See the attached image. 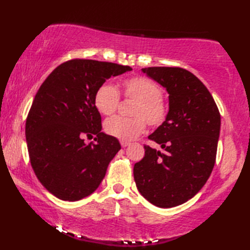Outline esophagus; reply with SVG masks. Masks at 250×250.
I'll return each mask as SVG.
<instances>
[{
	"label": "esophagus",
	"instance_id": "1",
	"mask_svg": "<svg viewBox=\"0 0 250 250\" xmlns=\"http://www.w3.org/2000/svg\"><path fill=\"white\" fill-rule=\"evenodd\" d=\"M129 145H130V142H128V141H123V140L121 141V146L123 147H126L127 146H129Z\"/></svg>",
	"mask_w": 250,
	"mask_h": 250
}]
</instances>
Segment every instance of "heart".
<instances>
[{
	"mask_svg": "<svg viewBox=\"0 0 250 250\" xmlns=\"http://www.w3.org/2000/svg\"><path fill=\"white\" fill-rule=\"evenodd\" d=\"M122 93L126 99L135 100L130 108L132 118L116 116L105 122L104 129L110 136L123 141H131L146 130V122L152 127L161 126L167 119L168 105L162 96L161 86L146 76H134L122 83ZM120 96L114 86L103 84L97 88L94 104L104 115L115 113Z\"/></svg>",
	"mask_w": 250,
	"mask_h": 250,
	"instance_id": "1",
	"label": "heart"
}]
</instances>
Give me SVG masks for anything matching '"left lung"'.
Instances as JSON below:
<instances>
[{"instance_id":"left-lung-1","label":"left lung","mask_w":250,"mask_h":250,"mask_svg":"<svg viewBox=\"0 0 250 250\" xmlns=\"http://www.w3.org/2000/svg\"><path fill=\"white\" fill-rule=\"evenodd\" d=\"M166 88L167 119L149 139L163 151L145 146V157L134 166L137 189L161 208L189 201L205 185L216 162L220 113L209 90L190 71L177 67L142 69Z\"/></svg>"}]
</instances>
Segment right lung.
Masks as SVG:
<instances>
[{
	"label": "right lung",
	"instance_id": "right-lung-1",
	"mask_svg": "<svg viewBox=\"0 0 250 250\" xmlns=\"http://www.w3.org/2000/svg\"><path fill=\"white\" fill-rule=\"evenodd\" d=\"M131 70L104 61L72 59L58 65L41 85L25 122V139L35 176L56 197L82 200L103 181L121 145L101 131L95 93L111 76ZM93 136L95 143L83 141Z\"/></svg>",
	"mask_w": 250,
	"mask_h": 250
}]
</instances>
